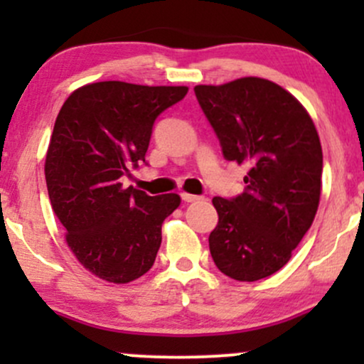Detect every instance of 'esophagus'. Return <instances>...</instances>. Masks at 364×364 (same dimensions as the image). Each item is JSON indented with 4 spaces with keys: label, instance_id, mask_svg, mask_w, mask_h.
<instances>
[{
    "label": "esophagus",
    "instance_id": "obj_1",
    "mask_svg": "<svg viewBox=\"0 0 364 364\" xmlns=\"http://www.w3.org/2000/svg\"><path fill=\"white\" fill-rule=\"evenodd\" d=\"M181 198H183V202L191 203V202H196V200H200V196L191 195V193H181Z\"/></svg>",
    "mask_w": 364,
    "mask_h": 364
}]
</instances>
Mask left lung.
Masks as SVG:
<instances>
[{
  "instance_id": "obj_1",
  "label": "left lung",
  "mask_w": 364,
  "mask_h": 364,
  "mask_svg": "<svg viewBox=\"0 0 364 364\" xmlns=\"http://www.w3.org/2000/svg\"><path fill=\"white\" fill-rule=\"evenodd\" d=\"M195 95L225 161L250 168L243 193L212 198L219 223L208 236L210 255L228 277L260 281L289 262L315 219L318 133L298 99L265 78L196 85Z\"/></svg>"
}]
</instances>
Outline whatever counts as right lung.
Here are the masks:
<instances>
[{"instance_id": "1", "label": "right lung", "mask_w": 364, "mask_h": 364, "mask_svg": "<svg viewBox=\"0 0 364 364\" xmlns=\"http://www.w3.org/2000/svg\"><path fill=\"white\" fill-rule=\"evenodd\" d=\"M188 87L97 82L63 104L46 156L54 214L77 260L99 279L127 284L152 269L162 223L181 203L176 193L150 196L121 176L145 162L152 128Z\"/></svg>"}]
</instances>
